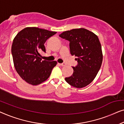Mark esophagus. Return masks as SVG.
Listing matches in <instances>:
<instances>
[{"label":"esophagus","instance_id":"34e87169","mask_svg":"<svg viewBox=\"0 0 124 124\" xmlns=\"http://www.w3.org/2000/svg\"><path fill=\"white\" fill-rule=\"evenodd\" d=\"M59 64H60V65H61V66H64L66 65V63H58Z\"/></svg>","mask_w":124,"mask_h":124}]
</instances>
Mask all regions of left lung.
Wrapping results in <instances>:
<instances>
[{
	"label": "left lung",
	"mask_w": 124,
	"mask_h": 124,
	"mask_svg": "<svg viewBox=\"0 0 124 124\" xmlns=\"http://www.w3.org/2000/svg\"><path fill=\"white\" fill-rule=\"evenodd\" d=\"M59 36L70 41L71 54L77 57L78 62L72 67V75L65 78L66 81L77 88L87 86L95 79L102 65V46L98 38L84 28L64 31Z\"/></svg>",
	"instance_id": "8db88e82"
}]
</instances>
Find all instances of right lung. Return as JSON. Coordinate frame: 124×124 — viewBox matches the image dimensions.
<instances>
[{
	"instance_id": "1",
	"label": "right lung",
	"mask_w": 124,
	"mask_h": 124,
	"mask_svg": "<svg viewBox=\"0 0 124 124\" xmlns=\"http://www.w3.org/2000/svg\"><path fill=\"white\" fill-rule=\"evenodd\" d=\"M54 31L35 27H26L14 38L12 54L15 69L20 77L29 84L37 85L48 79L57 62L42 61L40 52H45L46 40Z\"/></svg>"
}]
</instances>
